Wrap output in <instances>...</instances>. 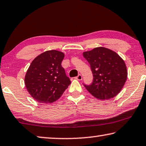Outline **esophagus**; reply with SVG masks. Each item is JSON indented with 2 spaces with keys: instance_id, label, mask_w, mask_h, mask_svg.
Here are the masks:
<instances>
[{
  "instance_id": "1",
  "label": "esophagus",
  "mask_w": 146,
  "mask_h": 146,
  "mask_svg": "<svg viewBox=\"0 0 146 146\" xmlns=\"http://www.w3.org/2000/svg\"><path fill=\"white\" fill-rule=\"evenodd\" d=\"M76 78H77V79L78 80H81L82 79V77L81 75H78L77 77H76Z\"/></svg>"
}]
</instances>
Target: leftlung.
<instances>
[{
  "instance_id": "left-lung-1",
  "label": "left lung",
  "mask_w": 146,
  "mask_h": 146,
  "mask_svg": "<svg viewBox=\"0 0 146 146\" xmlns=\"http://www.w3.org/2000/svg\"><path fill=\"white\" fill-rule=\"evenodd\" d=\"M93 73V81L84 87L100 100L114 98L121 91L127 77L123 59L116 52L105 47H96L83 52Z\"/></svg>"
}]
</instances>
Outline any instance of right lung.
Instances as JSON below:
<instances>
[{
	"label": "right lung",
	"mask_w": 146,
	"mask_h": 146,
	"mask_svg": "<svg viewBox=\"0 0 146 146\" xmlns=\"http://www.w3.org/2000/svg\"><path fill=\"white\" fill-rule=\"evenodd\" d=\"M64 58L63 52L50 50L41 53L32 62L25 75V84L38 102H54L71 84L61 65Z\"/></svg>",
	"instance_id": "1"
}]
</instances>
